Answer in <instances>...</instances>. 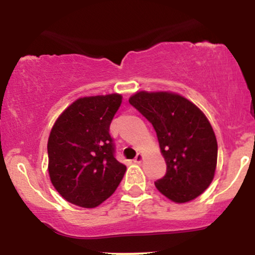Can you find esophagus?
Returning <instances> with one entry per match:
<instances>
[{
	"label": "esophagus",
	"mask_w": 255,
	"mask_h": 255,
	"mask_svg": "<svg viewBox=\"0 0 255 255\" xmlns=\"http://www.w3.org/2000/svg\"><path fill=\"white\" fill-rule=\"evenodd\" d=\"M142 159H144V154L142 153H137L135 158H134V163H141Z\"/></svg>",
	"instance_id": "obj_1"
}]
</instances>
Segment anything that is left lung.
Here are the masks:
<instances>
[{
  "mask_svg": "<svg viewBox=\"0 0 255 255\" xmlns=\"http://www.w3.org/2000/svg\"><path fill=\"white\" fill-rule=\"evenodd\" d=\"M129 103L153 126L165 159L166 174L154 182L156 188L178 204L199 197L212 182L218 152L203 111L171 92L140 91Z\"/></svg>",
  "mask_w": 255,
  "mask_h": 255,
  "instance_id": "left-lung-1",
  "label": "left lung"
}]
</instances>
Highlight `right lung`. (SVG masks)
I'll use <instances>...</instances> for the list:
<instances>
[{"label": "right lung", "instance_id": "1", "mask_svg": "<svg viewBox=\"0 0 255 255\" xmlns=\"http://www.w3.org/2000/svg\"><path fill=\"white\" fill-rule=\"evenodd\" d=\"M122 96L79 98L56 120L48 140V170L69 203L92 209L116 191L126 165L115 158L109 129Z\"/></svg>", "mask_w": 255, "mask_h": 255}]
</instances>
